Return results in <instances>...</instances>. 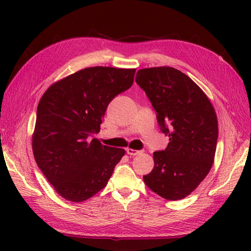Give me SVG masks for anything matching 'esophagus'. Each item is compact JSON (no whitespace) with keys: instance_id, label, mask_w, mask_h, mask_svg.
I'll use <instances>...</instances> for the list:
<instances>
[{"instance_id":"1","label":"esophagus","mask_w":251,"mask_h":251,"mask_svg":"<svg viewBox=\"0 0 251 251\" xmlns=\"http://www.w3.org/2000/svg\"><path fill=\"white\" fill-rule=\"evenodd\" d=\"M126 152H127V154H128V155H130V156L138 155V154L140 153V151H138V150H132V149H126Z\"/></svg>"}]
</instances>
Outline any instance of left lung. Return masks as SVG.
<instances>
[{
    "mask_svg": "<svg viewBox=\"0 0 251 251\" xmlns=\"http://www.w3.org/2000/svg\"><path fill=\"white\" fill-rule=\"evenodd\" d=\"M136 83L156 111L161 131L169 137L167 148L153 153L154 168L143 180L164 199H184L214 163L218 140L214 106L188 75L175 68L141 69Z\"/></svg>",
    "mask_w": 251,
    "mask_h": 251,
    "instance_id": "left-lung-1",
    "label": "left lung"
}]
</instances>
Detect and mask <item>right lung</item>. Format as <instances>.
<instances>
[{"instance_id":"add662e5","label":"right lung","mask_w":251,"mask_h":251,"mask_svg":"<svg viewBox=\"0 0 251 251\" xmlns=\"http://www.w3.org/2000/svg\"><path fill=\"white\" fill-rule=\"evenodd\" d=\"M135 72L86 68L52 84L41 98L32 148L37 166L63 199L78 202L98 193L125 154L94 136L109 103L131 87Z\"/></svg>"}]
</instances>
